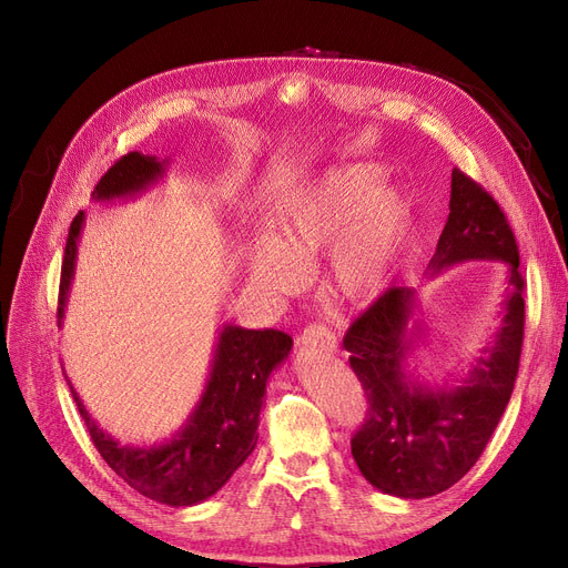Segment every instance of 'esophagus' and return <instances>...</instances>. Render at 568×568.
Instances as JSON below:
<instances>
[{"instance_id":"obj_1","label":"esophagus","mask_w":568,"mask_h":568,"mask_svg":"<svg viewBox=\"0 0 568 568\" xmlns=\"http://www.w3.org/2000/svg\"><path fill=\"white\" fill-rule=\"evenodd\" d=\"M302 347H320L324 352H338V338L324 324H311L300 338Z\"/></svg>"}]
</instances>
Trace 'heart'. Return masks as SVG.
Instances as JSON below:
<instances>
[{
  "label": "heart",
  "mask_w": 568,
  "mask_h": 568,
  "mask_svg": "<svg viewBox=\"0 0 568 568\" xmlns=\"http://www.w3.org/2000/svg\"><path fill=\"white\" fill-rule=\"evenodd\" d=\"M373 163L320 172L285 193L272 212L274 234L257 236L251 276L266 294H294L326 251V283L347 302H371L392 281L409 230V195Z\"/></svg>",
  "instance_id": "b5f03b06"
}]
</instances>
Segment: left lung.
<instances>
[{
    "instance_id": "1",
    "label": "left lung",
    "mask_w": 568,
    "mask_h": 568,
    "mask_svg": "<svg viewBox=\"0 0 568 568\" xmlns=\"http://www.w3.org/2000/svg\"><path fill=\"white\" fill-rule=\"evenodd\" d=\"M471 260L504 262L509 287L493 341L456 384H430L412 366L430 332L419 287H389L343 338L368 398L352 456L364 479L386 495L424 499L458 484L484 454L518 377L525 283L516 236L499 204L454 168L449 219L426 276Z\"/></svg>"
}]
</instances>
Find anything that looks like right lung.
I'll list each match as a JSON object with an SVG mask.
<instances>
[{"mask_svg": "<svg viewBox=\"0 0 568 568\" xmlns=\"http://www.w3.org/2000/svg\"><path fill=\"white\" fill-rule=\"evenodd\" d=\"M170 159L131 152L119 159L97 184L92 200H135L154 189L168 172ZM84 225L80 212L69 230L62 281H59V326L64 320L69 290L75 276L78 242ZM292 349V338L276 329H244L223 324L202 396L189 419L163 442L131 446L105 433L87 412L64 371L71 394L103 460L140 495L174 506H193L216 495L242 467L257 444V426L266 379Z\"/></svg>", "mask_w": 568, "mask_h": 568, "instance_id": "right-lung-1", "label": "right lung"}]
</instances>
